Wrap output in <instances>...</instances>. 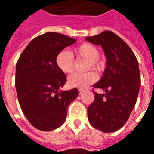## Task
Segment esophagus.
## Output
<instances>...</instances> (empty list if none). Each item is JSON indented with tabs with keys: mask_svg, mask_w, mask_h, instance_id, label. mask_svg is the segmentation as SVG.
<instances>
[{
	"mask_svg": "<svg viewBox=\"0 0 154 154\" xmlns=\"http://www.w3.org/2000/svg\"><path fill=\"white\" fill-rule=\"evenodd\" d=\"M83 93H84V90H83V89H78V94H79V95L82 94Z\"/></svg>",
	"mask_w": 154,
	"mask_h": 154,
	"instance_id": "obj_1",
	"label": "esophagus"
}]
</instances>
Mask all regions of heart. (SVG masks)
I'll list each match as a JSON object with an SVG mask.
<instances>
[{"label":"heart","instance_id":"1","mask_svg":"<svg viewBox=\"0 0 154 154\" xmlns=\"http://www.w3.org/2000/svg\"><path fill=\"white\" fill-rule=\"evenodd\" d=\"M75 53L80 57L89 60V69L93 68L94 69H97L99 68L98 58L100 57V52L96 46L89 43H83L76 48ZM56 64L57 65L58 69L65 73H70L74 69L73 57L72 53L67 50H63L58 53L56 57ZM96 79V76L93 72H75L69 77L68 85L72 88L85 89L95 82Z\"/></svg>","mask_w":154,"mask_h":154}]
</instances>
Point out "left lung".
Masks as SVG:
<instances>
[{
    "label": "left lung",
    "instance_id": "1",
    "mask_svg": "<svg viewBox=\"0 0 154 154\" xmlns=\"http://www.w3.org/2000/svg\"><path fill=\"white\" fill-rule=\"evenodd\" d=\"M85 40L101 45L107 59L102 77L94 85L105 94L94 93V101L88 108L89 122L102 132H115L125 124L137 102L141 86L138 62L129 45L111 31Z\"/></svg>",
    "mask_w": 154,
    "mask_h": 154
}]
</instances>
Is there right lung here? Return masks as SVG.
I'll return each instance as SVG.
<instances>
[{
	"label": "right lung",
	"mask_w": 154,
	"mask_h": 154,
	"mask_svg": "<svg viewBox=\"0 0 154 154\" xmlns=\"http://www.w3.org/2000/svg\"><path fill=\"white\" fill-rule=\"evenodd\" d=\"M58 32H46L32 40L16 65V89L22 112L39 130L50 131L64 124L69 105L78 96L76 88L60 90L66 76L58 69L56 57L74 44Z\"/></svg>",
	"instance_id": "right-lung-1"
}]
</instances>
